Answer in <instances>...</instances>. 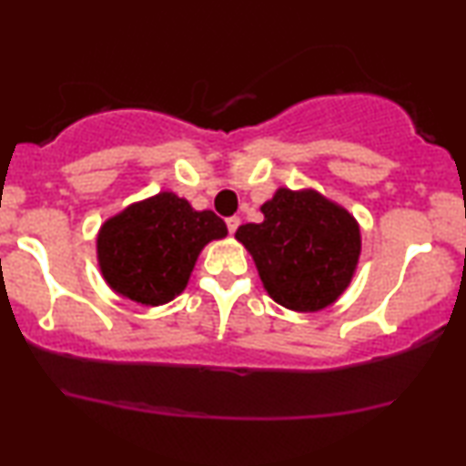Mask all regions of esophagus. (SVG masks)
<instances>
[{"label": "esophagus", "mask_w": 466, "mask_h": 466, "mask_svg": "<svg viewBox=\"0 0 466 466\" xmlns=\"http://www.w3.org/2000/svg\"><path fill=\"white\" fill-rule=\"evenodd\" d=\"M238 227H239V216H231V218H227V228H228V233H235L238 231Z\"/></svg>", "instance_id": "34e87169"}]
</instances>
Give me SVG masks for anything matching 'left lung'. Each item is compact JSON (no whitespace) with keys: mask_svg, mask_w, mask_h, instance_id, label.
I'll return each mask as SVG.
<instances>
[{"mask_svg":"<svg viewBox=\"0 0 466 466\" xmlns=\"http://www.w3.org/2000/svg\"><path fill=\"white\" fill-rule=\"evenodd\" d=\"M265 220L241 225L246 246L273 301L292 311H320L352 282L360 228L348 209L316 190L278 188L260 206Z\"/></svg>","mask_w":466,"mask_h":466,"instance_id":"left-lung-1","label":"left lung"}]
</instances>
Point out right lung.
<instances>
[{"mask_svg":"<svg viewBox=\"0 0 466 466\" xmlns=\"http://www.w3.org/2000/svg\"><path fill=\"white\" fill-rule=\"evenodd\" d=\"M227 235L212 209L190 208L169 190L131 203L97 235V260L107 286L139 305H163L187 289L197 257Z\"/></svg>","mask_w":466,"mask_h":466,"instance_id":"right-lung-1","label":"right lung"}]
</instances>
